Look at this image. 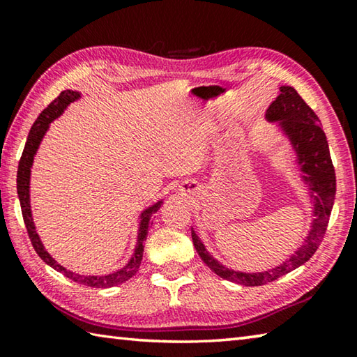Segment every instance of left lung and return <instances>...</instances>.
<instances>
[{
  "instance_id": "obj_1",
  "label": "left lung",
  "mask_w": 357,
  "mask_h": 357,
  "mask_svg": "<svg viewBox=\"0 0 357 357\" xmlns=\"http://www.w3.org/2000/svg\"><path fill=\"white\" fill-rule=\"evenodd\" d=\"M266 121L277 124V129L288 140L294 154V164L299 167L301 181L309 189L313 219L305 239L275 268L245 273L228 268L211 255L206 245L192 228L193 245L204 264L222 279L245 287H258L277 280L309 261L324 236L335 198V172L321 123L293 86H280V94L266 110Z\"/></svg>"
}]
</instances>
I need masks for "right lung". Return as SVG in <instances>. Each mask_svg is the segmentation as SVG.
I'll list each match as a JSON object with an SVG mask.
<instances>
[{
	"label": "right lung",
	"mask_w": 357,
	"mask_h": 357,
	"mask_svg": "<svg viewBox=\"0 0 357 357\" xmlns=\"http://www.w3.org/2000/svg\"><path fill=\"white\" fill-rule=\"evenodd\" d=\"M80 98H82V93L72 91V89H66V91L59 94L58 98L39 114V118L34 121L33 128L29 130V135L26 138V144H25V149H23L22 159L19 162V170H17V193H19L23 220H25L29 239H31V244L34 247V250L38 252V255L44 259L50 268L64 274L70 280L82 283V285H86V287H93V288H110L132 279V277L138 273V268H140L142 259H143L144 241H146L149 227H151V217H153V214H155L162 204H164V198H160L157 203L151 204V206H148L146 209H143L142 214L138 215V231H137V244H135L134 253H132L129 261L126 263L121 269L114 271V273L105 274V275L75 274L72 273V271L66 269L64 266L59 264L56 259L45 250V247L40 241V236L38 234V231H36V225H34V219L31 213V198H29V189H31V185L29 184H31L33 162L42 140H44L48 128H50V123H53L56 118L61 116L66 108H68L72 102H75Z\"/></svg>",
	"instance_id": "right-lung-1"
}]
</instances>
